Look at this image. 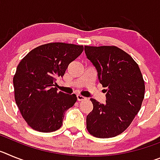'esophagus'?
Listing matches in <instances>:
<instances>
[{
	"mask_svg": "<svg viewBox=\"0 0 160 160\" xmlns=\"http://www.w3.org/2000/svg\"><path fill=\"white\" fill-rule=\"evenodd\" d=\"M77 99L78 101H83V100L87 99V98H85L84 96L81 95V94H77Z\"/></svg>",
	"mask_w": 160,
	"mask_h": 160,
	"instance_id": "1",
	"label": "esophagus"
}]
</instances>
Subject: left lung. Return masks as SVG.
I'll list each match as a JSON object with an SVG mask.
<instances>
[{
  "instance_id": "left-lung-1",
  "label": "left lung",
  "mask_w": 160,
  "mask_h": 160,
  "mask_svg": "<svg viewBox=\"0 0 160 160\" xmlns=\"http://www.w3.org/2000/svg\"><path fill=\"white\" fill-rule=\"evenodd\" d=\"M87 58L95 66L98 81L106 87V103L94 98L87 116L88 132L96 138H112L123 132L138 114L145 84L135 60L116 46H85Z\"/></svg>"
}]
</instances>
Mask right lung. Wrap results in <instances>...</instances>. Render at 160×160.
I'll use <instances>...</instances> for the list:
<instances>
[{"label": "right lung", "instance_id": "add662e5", "mask_svg": "<svg viewBox=\"0 0 160 160\" xmlns=\"http://www.w3.org/2000/svg\"><path fill=\"white\" fill-rule=\"evenodd\" d=\"M82 51V46L52 42L32 49L20 62L12 80L14 97L32 129L52 132L62 127L65 112L73 107L77 97L57 92L53 86Z\"/></svg>", "mask_w": 160, "mask_h": 160}]
</instances>
